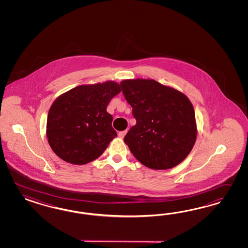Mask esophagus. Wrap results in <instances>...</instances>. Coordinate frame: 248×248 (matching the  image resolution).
I'll list each match as a JSON object with an SVG mask.
<instances>
[{
	"instance_id": "34e87169",
	"label": "esophagus",
	"mask_w": 248,
	"mask_h": 248,
	"mask_svg": "<svg viewBox=\"0 0 248 248\" xmlns=\"http://www.w3.org/2000/svg\"><path fill=\"white\" fill-rule=\"evenodd\" d=\"M126 133H127V130H124V131H122V132H119V134H118V136H119L120 138H124V135H126Z\"/></svg>"
}]
</instances>
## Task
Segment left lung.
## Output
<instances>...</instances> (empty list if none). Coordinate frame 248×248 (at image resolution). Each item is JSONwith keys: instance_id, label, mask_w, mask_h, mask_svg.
Returning <instances> with one entry per match:
<instances>
[{"instance_id": "left-lung-1", "label": "left lung", "mask_w": 248, "mask_h": 248, "mask_svg": "<svg viewBox=\"0 0 248 248\" xmlns=\"http://www.w3.org/2000/svg\"><path fill=\"white\" fill-rule=\"evenodd\" d=\"M133 107L136 124L124 136L132 154L154 170H166L183 162L195 145V110L186 94L153 79L120 83Z\"/></svg>"}]
</instances>
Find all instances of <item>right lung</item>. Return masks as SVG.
Instances as JSON below:
<instances>
[{"label":"right lung","instance_id":"obj_1","mask_svg":"<svg viewBox=\"0 0 248 248\" xmlns=\"http://www.w3.org/2000/svg\"><path fill=\"white\" fill-rule=\"evenodd\" d=\"M120 92L118 83L107 81L79 85L56 98L46 124L48 143L55 155L79 165L99 157L117 136L106 108Z\"/></svg>","mask_w":248,"mask_h":248}]
</instances>
